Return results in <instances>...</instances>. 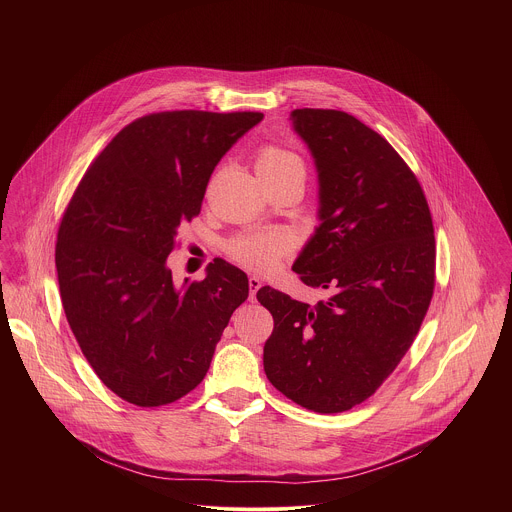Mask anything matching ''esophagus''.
Masks as SVG:
<instances>
[{"instance_id": "esophagus-1", "label": "esophagus", "mask_w": 512, "mask_h": 512, "mask_svg": "<svg viewBox=\"0 0 512 512\" xmlns=\"http://www.w3.org/2000/svg\"><path fill=\"white\" fill-rule=\"evenodd\" d=\"M260 286H262V280H260V278H256V276H250V278H248V290H250V299H252V301L256 299V292L260 290Z\"/></svg>"}]
</instances>
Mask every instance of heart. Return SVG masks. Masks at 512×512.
I'll use <instances>...</instances> for the list:
<instances>
[{
    "label": "heart",
    "instance_id": "heart-1",
    "mask_svg": "<svg viewBox=\"0 0 512 512\" xmlns=\"http://www.w3.org/2000/svg\"><path fill=\"white\" fill-rule=\"evenodd\" d=\"M256 169L264 181L301 177L305 179L303 159L288 147L266 144L256 155ZM293 240L286 232H254L228 242V256L240 266L266 272L274 268L286 254H290Z\"/></svg>",
    "mask_w": 512,
    "mask_h": 512
}]
</instances>
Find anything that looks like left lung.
<instances>
[{
    "label": "left lung",
    "instance_id": "1",
    "mask_svg": "<svg viewBox=\"0 0 512 512\" xmlns=\"http://www.w3.org/2000/svg\"><path fill=\"white\" fill-rule=\"evenodd\" d=\"M292 120L321 201L293 272L327 297L311 305L258 290L274 317L264 370L295 404L337 414L370 398L412 347L436 286L434 222L414 171L361 120L321 108Z\"/></svg>",
    "mask_w": 512,
    "mask_h": 512
}]
</instances>
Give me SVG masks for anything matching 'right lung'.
Listing matches in <instances>:
<instances>
[{"instance_id":"right-lung-1","label":"right lung","mask_w":512,"mask_h":512,"mask_svg":"<svg viewBox=\"0 0 512 512\" xmlns=\"http://www.w3.org/2000/svg\"><path fill=\"white\" fill-rule=\"evenodd\" d=\"M262 112L173 110L122 128L86 169L57 232L67 321L98 378L122 400L171 404L205 378L248 278L217 258L175 286L167 256L201 213L220 157Z\"/></svg>"}]
</instances>
